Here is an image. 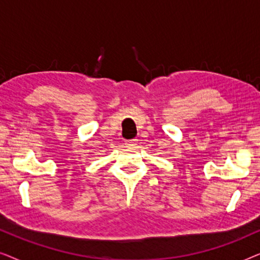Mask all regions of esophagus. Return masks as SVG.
Returning a JSON list of instances; mask_svg holds the SVG:
<instances>
[{
    "label": "esophagus",
    "mask_w": 260,
    "mask_h": 260,
    "mask_svg": "<svg viewBox=\"0 0 260 260\" xmlns=\"http://www.w3.org/2000/svg\"><path fill=\"white\" fill-rule=\"evenodd\" d=\"M136 142L137 140H127L125 141V145H127V147H135V145H136Z\"/></svg>",
    "instance_id": "obj_1"
}]
</instances>
